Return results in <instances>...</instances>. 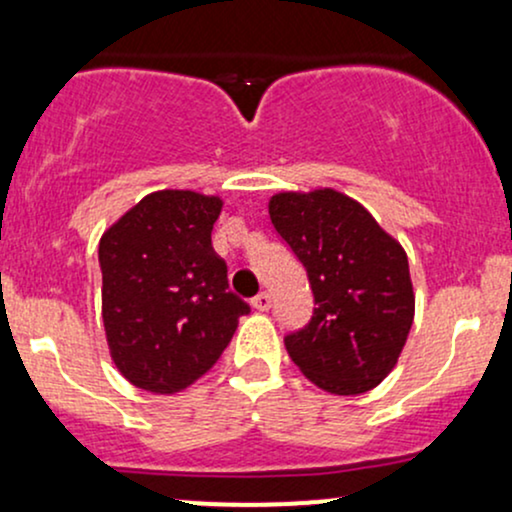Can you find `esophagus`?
<instances>
[{"mask_svg": "<svg viewBox=\"0 0 512 512\" xmlns=\"http://www.w3.org/2000/svg\"><path fill=\"white\" fill-rule=\"evenodd\" d=\"M252 308H255V310H260V313H267V310L272 308V296H269L267 291L257 293V296L252 298Z\"/></svg>", "mask_w": 512, "mask_h": 512, "instance_id": "1", "label": "esophagus"}]
</instances>
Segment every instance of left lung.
Here are the masks:
<instances>
[{
  "instance_id": "left-lung-1",
  "label": "left lung",
  "mask_w": 512,
  "mask_h": 512,
  "mask_svg": "<svg viewBox=\"0 0 512 512\" xmlns=\"http://www.w3.org/2000/svg\"><path fill=\"white\" fill-rule=\"evenodd\" d=\"M269 219L315 298L308 325L284 337L291 361L332 395L373 390L395 368L414 322L407 252L334 190L274 195Z\"/></svg>"
}]
</instances>
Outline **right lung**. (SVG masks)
<instances>
[{
	"mask_svg": "<svg viewBox=\"0 0 512 512\" xmlns=\"http://www.w3.org/2000/svg\"><path fill=\"white\" fill-rule=\"evenodd\" d=\"M219 214V197L163 190L103 233L105 334L117 370L142 390L173 395L195 383L250 313L211 248Z\"/></svg>",
	"mask_w": 512,
	"mask_h": 512,
	"instance_id": "add662e5",
	"label": "right lung"
}]
</instances>
